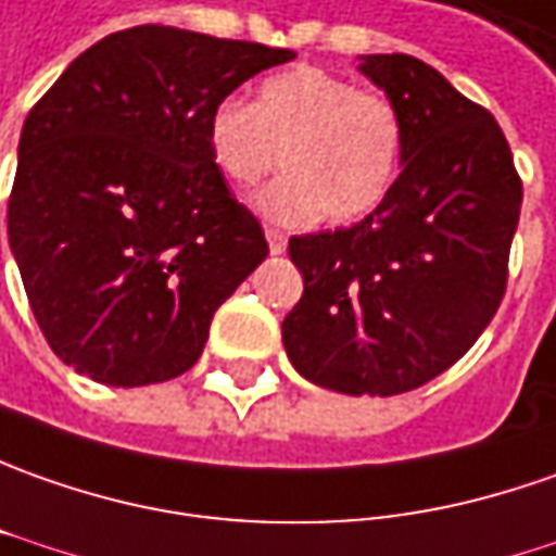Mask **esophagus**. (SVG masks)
<instances>
[{
  "mask_svg": "<svg viewBox=\"0 0 556 556\" xmlns=\"http://www.w3.org/2000/svg\"><path fill=\"white\" fill-rule=\"evenodd\" d=\"M266 238H269V251L271 253H285L287 251V232L275 229V226H266Z\"/></svg>",
  "mask_w": 556,
  "mask_h": 556,
  "instance_id": "esophagus-1",
  "label": "esophagus"
}]
</instances>
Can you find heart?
I'll return each mask as SVG.
<instances>
[{"instance_id":"b5f03b06","label":"heart","mask_w":556,"mask_h":556,"mask_svg":"<svg viewBox=\"0 0 556 556\" xmlns=\"http://www.w3.org/2000/svg\"><path fill=\"white\" fill-rule=\"evenodd\" d=\"M207 152L226 180L251 189L278 162L285 177L256 195L278 223H305L321 211L349 223L376 211L394 186L404 152V118L382 91L321 66L266 78L256 103L226 97L207 115Z\"/></svg>"}]
</instances>
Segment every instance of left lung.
Here are the masks:
<instances>
[{"label":"left lung","instance_id":"1","mask_svg":"<svg viewBox=\"0 0 556 556\" xmlns=\"http://www.w3.org/2000/svg\"><path fill=\"white\" fill-rule=\"evenodd\" d=\"M404 118V170L370 217L293 235L303 296L281 324L290 364L342 394L389 397L453 367L508 285L523 182L490 110L409 54L361 63Z\"/></svg>","mask_w":556,"mask_h":556}]
</instances>
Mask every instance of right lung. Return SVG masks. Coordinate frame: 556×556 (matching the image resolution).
I'll return each mask as SVG.
<instances>
[{
    "label": "right lung",
    "mask_w": 556,
    "mask_h": 556,
    "mask_svg": "<svg viewBox=\"0 0 556 556\" xmlns=\"http://www.w3.org/2000/svg\"><path fill=\"white\" fill-rule=\"evenodd\" d=\"M287 48L177 26L91 45L29 110L9 241L51 352L134 389L186 374L269 253L207 152V115Z\"/></svg>",
    "instance_id": "1"
}]
</instances>
